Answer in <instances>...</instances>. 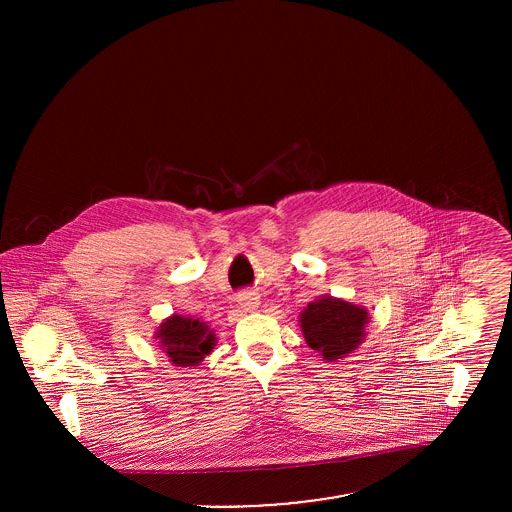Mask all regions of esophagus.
Here are the masks:
<instances>
[{"label":"esophagus","instance_id":"obj_1","mask_svg":"<svg viewBox=\"0 0 512 512\" xmlns=\"http://www.w3.org/2000/svg\"><path fill=\"white\" fill-rule=\"evenodd\" d=\"M236 301L244 311H254L260 305V295L256 292H242L238 293Z\"/></svg>","mask_w":512,"mask_h":512}]
</instances>
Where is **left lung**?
I'll return each mask as SVG.
<instances>
[{
    "mask_svg": "<svg viewBox=\"0 0 512 512\" xmlns=\"http://www.w3.org/2000/svg\"><path fill=\"white\" fill-rule=\"evenodd\" d=\"M366 321V309L333 297L307 303L299 319L307 345L325 361L343 359L355 351L363 341Z\"/></svg>",
    "mask_w": 512,
    "mask_h": 512,
    "instance_id": "8db88e82",
    "label": "left lung"
}]
</instances>
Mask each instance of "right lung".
<instances>
[{"label": "right lung", "mask_w": 512, "mask_h": 512, "mask_svg": "<svg viewBox=\"0 0 512 512\" xmlns=\"http://www.w3.org/2000/svg\"><path fill=\"white\" fill-rule=\"evenodd\" d=\"M157 339L169 361L177 366L199 365L215 345V337L205 323L183 315H173L161 323Z\"/></svg>", "instance_id": "obj_1"}]
</instances>
